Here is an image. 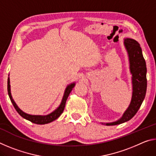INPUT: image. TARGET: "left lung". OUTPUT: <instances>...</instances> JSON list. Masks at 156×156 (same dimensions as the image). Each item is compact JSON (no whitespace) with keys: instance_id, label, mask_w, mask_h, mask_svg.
I'll return each instance as SVG.
<instances>
[{"instance_id":"obj_1","label":"left lung","mask_w":156,"mask_h":156,"mask_svg":"<svg viewBox=\"0 0 156 156\" xmlns=\"http://www.w3.org/2000/svg\"><path fill=\"white\" fill-rule=\"evenodd\" d=\"M124 43L129 57L130 70L132 73L133 95L131 104L124 113L122 117L116 122L107 123L106 125L108 126L119 125L131 120L138 112L146 95L147 67L141 47L138 42L131 38L125 39Z\"/></svg>"}]
</instances>
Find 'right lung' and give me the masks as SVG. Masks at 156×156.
I'll list each match as a JSON object with an SVG mask.
<instances>
[{
  "label": "right lung",
  "mask_w": 156,
  "mask_h": 156,
  "mask_svg": "<svg viewBox=\"0 0 156 156\" xmlns=\"http://www.w3.org/2000/svg\"><path fill=\"white\" fill-rule=\"evenodd\" d=\"M74 86H75V83H72L67 87L65 90L64 96H63V98L61 102V104H60L58 108L55 110L54 112H53L52 113H50V114L47 115H32L27 114V113L22 112V111L18 107L16 104L15 103L14 100L12 99L11 92H10L9 78H8V79H7V91H8V95L9 96V98L11 100V102H12L13 105H14L15 109L16 110V112L19 113L23 118H24L25 119L30 120V122L37 124V125H44V124L51 122L52 121L57 119V118L62 114V113L63 112V111H64V109H65V103H66V101H67V98L69 96V95L70 92L72 91L73 88L74 87Z\"/></svg>",
  "instance_id": "1"
}]
</instances>
